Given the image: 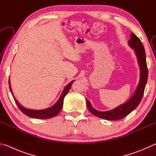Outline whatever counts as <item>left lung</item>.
<instances>
[{"instance_id": "left-lung-1", "label": "left lung", "mask_w": 156, "mask_h": 156, "mask_svg": "<svg viewBox=\"0 0 156 156\" xmlns=\"http://www.w3.org/2000/svg\"><path fill=\"white\" fill-rule=\"evenodd\" d=\"M128 43L129 45L134 49L137 58H138L140 69V82L138 87L131 98L129 99L126 102L112 110L107 111V112H100L95 109L92 107L91 102L86 98L87 105L89 112L96 117L102 118V119L117 120L124 118L138 106L143 96L148 78V69L144 48L140 40L133 33L131 34V39Z\"/></svg>"}]
</instances>
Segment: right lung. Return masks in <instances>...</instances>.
<instances>
[{
	"label": "right lung",
	"mask_w": 156,
	"mask_h": 156,
	"mask_svg": "<svg viewBox=\"0 0 156 156\" xmlns=\"http://www.w3.org/2000/svg\"><path fill=\"white\" fill-rule=\"evenodd\" d=\"M73 82H74V80L71 81L67 86H65V87L64 88V90L62 91L61 96H60L59 99L58 100V101L56 102V103H55L54 105H52L51 107L47 108V109H41V110L30 109L22 106V105H21L19 102L17 101V100L16 99V98L14 96L11 86H10L9 80V85L10 91H11L12 96L14 97V99L15 100L17 106L18 107V108H19L20 110L24 113V114L27 115V116H29V117L36 118V119H48V118H51L57 115L60 113V111H61L63 106V100H64V98L66 95L67 94L69 91V89L71 88V87H72V84H73Z\"/></svg>",
	"instance_id": "obj_1"
}]
</instances>
